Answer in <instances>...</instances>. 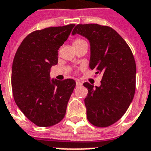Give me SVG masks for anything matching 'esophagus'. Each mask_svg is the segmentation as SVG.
Here are the masks:
<instances>
[{
  "label": "esophagus",
  "mask_w": 151,
  "mask_h": 151,
  "mask_svg": "<svg viewBox=\"0 0 151 151\" xmlns=\"http://www.w3.org/2000/svg\"><path fill=\"white\" fill-rule=\"evenodd\" d=\"M81 82L79 80L76 81V86L78 87V86H81Z\"/></svg>",
  "instance_id": "esophagus-1"
}]
</instances>
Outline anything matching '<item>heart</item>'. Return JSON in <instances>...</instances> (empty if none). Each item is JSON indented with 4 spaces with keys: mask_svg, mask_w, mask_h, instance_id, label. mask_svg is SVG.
<instances>
[{
    "mask_svg": "<svg viewBox=\"0 0 151 151\" xmlns=\"http://www.w3.org/2000/svg\"><path fill=\"white\" fill-rule=\"evenodd\" d=\"M83 41H85L83 39H81V38L75 39V40L73 41V45H78V44L81 43V42H83Z\"/></svg>",
    "mask_w": 151,
    "mask_h": 151,
    "instance_id": "obj_1",
    "label": "heart"
}]
</instances>
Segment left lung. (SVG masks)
Instances as JSON below:
<instances>
[{"label": "left lung", "instance_id": "left-lung-1", "mask_svg": "<svg viewBox=\"0 0 151 151\" xmlns=\"http://www.w3.org/2000/svg\"><path fill=\"white\" fill-rule=\"evenodd\" d=\"M89 40V66L102 75L99 87L85 82L88 90L85 99L87 118L94 126L114 124L126 112L136 91V65L126 41L108 26L78 24L72 34Z\"/></svg>", "mask_w": 151, "mask_h": 151}]
</instances>
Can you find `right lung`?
Segmentation results:
<instances>
[{"mask_svg":"<svg viewBox=\"0 0 151 151\" xmlns=\"http://www.w3.org/2000/svg\"><path fill=\"white\" fill-rule=\"evenodd\" d=\"M75 25L52 27L28 34L18 48L12 70V87L16 105L39 127L58 124L76 86L75 81L49 79L58 63V50Z\"/></svg>","mask_w":151,"mask_h":151,"instance_id":"right-lung-1","label":"right lung"}]
</instances>
